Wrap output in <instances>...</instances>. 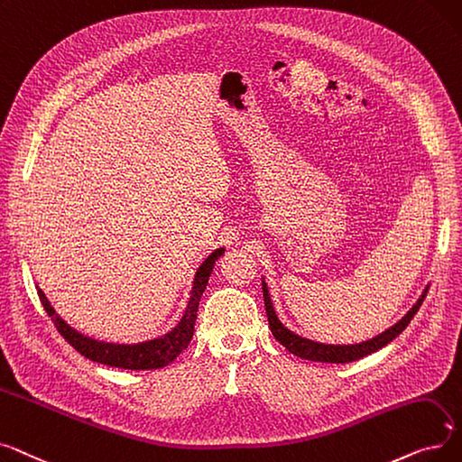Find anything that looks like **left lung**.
I'll list each match as a JSON object with an SVG mask.
<instances>
[{
    "label": "left lung",
    "instance_id": "1",
    "mask_svg": "<svg viewBox=\"0 0 462 462\" xmlns=\"http://www.w3.org/2000/svg\"><path fill=\"white\" fill-rule=\"evenodd\" d=\"M427 291H429V288L423 291L420 300H417L411 306V310L401 321H397L393 327H389L387 331H383L382 335L370 338L366 342H361V344L335 346V344H319V342H314V340H309V338H302V337L291 333L290 328H285L280 323V319L276 318V312L273 309V302H271V297H269V290H267L265 282H263V299H265L269 327H271L274 338L285 349H290L293 356L302 357V359H309V361H319V363H351V361H357V359H361L365 356H370V354H374V351L382 349L393 338H397L404 331V328L408 327L411 318L417 314V310H420V306L423 304V300L427 297Z\"/></svg>",
    "mask_w": 462,
    "mask_h": 462
}]
</instances>
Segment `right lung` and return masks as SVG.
Instances as JSON below:
<instances>
[{
    "mask_svg": "<svg viewBox=\"0 0 462 462\" xmlns=\"http://www.w3.org/2000/svg\"><path fill=\"white\" fill-rule=\"evenodd\" d=\"M222 254H224V248L214 250L203 261V265L197 269L188 309H186L182 319L179 321V325L174 327L171 333H167L160 338L148 340V342H141V344H108V342H97L94 338H88V337L77 333L75 328H71L56 314L49 299L39 288H37V295L41 299V304L45 306L49 318L54 321L58 333L86 359L106 365V366L125 368V370L163 368L177 359L188 347L189 340L193 338V327H195V319H197V310H199L201 295L207 290L208 276L214 269V263Z\"/></svg>",
    "mask_w": 462,
    "mask_h": 462,
    "instance_id": "obj_1",
    "label": "right lung"
}]
</instances>
